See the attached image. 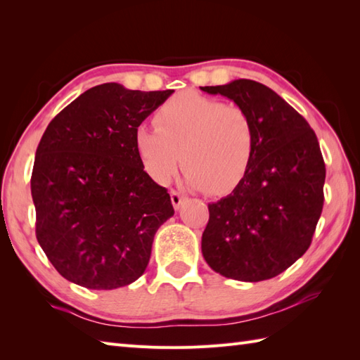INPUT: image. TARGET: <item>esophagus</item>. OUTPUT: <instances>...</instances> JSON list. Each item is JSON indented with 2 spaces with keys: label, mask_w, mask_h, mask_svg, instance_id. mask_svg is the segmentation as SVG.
<instances>
[{
  "label": "esophagus",
  "mask_w": 360,
  "mask_h": 360,
  "mask_svg": "<svg viewBox=\"0 0 360 360\" xmlns=\"http://www.w3.org/2000/svg\"><path fill=\"white\" fill-rule=\"evenodd\" d=\"M185 200H186L185 195L177 193V191H171V202H172V206L175 207V210H179Z\"/></svg>",
  "instance_id": "obj_1"
}]
</instances>
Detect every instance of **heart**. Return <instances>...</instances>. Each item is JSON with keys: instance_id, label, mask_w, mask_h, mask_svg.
Segmentation results:
<instances>
[{"instance_id": "obj_1", "label": "heart", "mask_w": 360, "mask_h": 360, "mask_svg": "<svg viewBox=\"0 0 360 360\" xmlns=\"http://www.w3.org/2000/svg\"><path fill=\"white\" fill-rule=\"evenodd\" d=\"M155 126L140 124L134 143L143 167L158 185H167L183 160L186 183L211 195L238 186L252 162L255 126L238 105L185 91L155 110Z\"/></svg>"}]
</instances>
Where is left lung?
<instances>
[{"label": "left lung", "instance_id": "obj_1", "mask_svg": "<svg viewBox=\"0 0 360 360\" xmlns=\"http://www.w3.org/2000/svg\"><path fill=\"white\" fill-rule=\"evenodd\" d=\"M251 114L252 162L229 195L207 205L202 254L215 273L242 282L278 276L313 240L323 207L325 163L314 131L281 95L252 79L205 86Z\"/></svg>", "mask_w": 360, "mask_h": 360}]
</instances>
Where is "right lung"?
Masks as SVG:
<instances>
[{"mask_svg":"<svg viewBox=\"0 0 360 360\" xmlns=\"http://www.w3.org/2000/svg\"><path fill=\"white\" fill-rule=\"evenodd\" d=\"M172 92L95 86L44 131L30 179L37 240L69 282L115 290L145 273L174 207L143 167L134 135Z\"/></svg>","mask_w":360,"mask_h":360,"instance_id":"1","label":"right lung"}]
</instances>
